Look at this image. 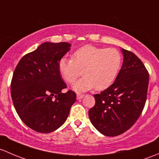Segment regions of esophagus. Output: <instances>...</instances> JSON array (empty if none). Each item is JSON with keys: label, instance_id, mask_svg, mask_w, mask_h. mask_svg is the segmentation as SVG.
Returning <instances> with one entry per match:
<instances>
[{"label": "esophagus", "instance_id": "obj_1", "mask_svg": "<svg viewBox=\"0 0 159 159\" xmlns=\"http://www.w3.org/2000/svg\"><path fill=\"white\" fill-rule=\"evenodd\" d=\"M83 96H84V95L82 94V93H77V94H76V98H77V99H83Z\"/></svg>", "mask_w": 159, "mask_h": 159}]
</instances>
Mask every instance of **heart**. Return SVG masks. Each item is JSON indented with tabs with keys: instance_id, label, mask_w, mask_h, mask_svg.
<instances>
[{
	"instance_id": "obj_1",
	"label": "heart",
	"mask_w": 159,
	"mask_h": 159,
	"mask_svg": "<svg viewBox=\"0 0 159 159\" xmlns=\"http://www.w3.org/2000/svg\"><path fill=\"white\" fill-rule=\"evenodd\" d=\"M122 62V54L117 49L87 45L76 50L73 59H60L58 67L68 83H74L83 71L85 76L74 83V90L86 91L94 87L96 90H103L116 80Z\"/></svg>"
}]
</instances>
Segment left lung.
I'll use <instances>...</instances> for the list:
<instances>
[{
    "mask_svg": "<svg viewBox=\"0 0 159 159\" xmlns=\"http://www.w3.org/2000/svg\"><path fill=\"white\" fill-rule=\"evenodd\" d=\"M123 63L113 83L94 95L96 103L89 111L92 124L106 136H116L135 124L145 106L148 70L132 52L122 49Z\"/></svg>",
    "mask_w": 159,
    "mask_h": 159,
    "instance_id": "1",
    "label": "left lung"
}]
</instances>
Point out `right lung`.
<instances>
[{"label": "right lung", "instance_id": "right-lung-1", "mask_svg": "<svg viewBox=\"0 0 159 159\" xmlns=\"http://www.w3.org/2000/svg\"><path fill=\"white\" fill-rule=\"evenodd\" d=\"M66 42H45L21 58L14 70L11 93L14 108L29 128L49 133L67 119L76 93L68 90L58 63L70 50Z\"/></svg>", "mask_w": 159, "mask_h": 159}]
</instances>
